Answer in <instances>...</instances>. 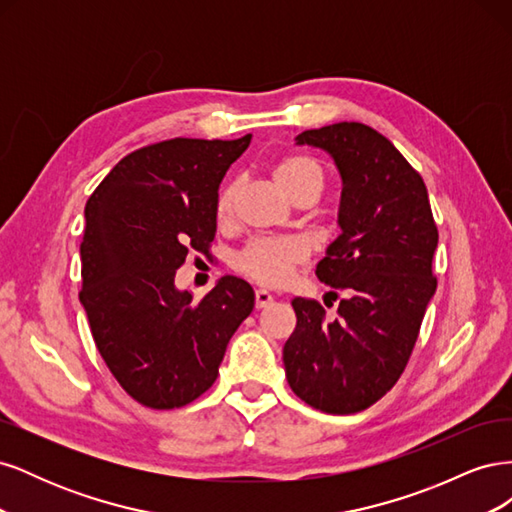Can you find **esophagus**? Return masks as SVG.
<instances>
[{
  "label": "esophagus",
  "mask_w": 512,
  "mask_h": 512,
  "mask_svg": "<svg viewBox=\"0 0 512 512\" xmlns=\"http://www.w3.org/2000/svg\"><path fill=\"white\" fill-rule=\"evenodd\" d=\"M271 301H273V297H271V294H269L267 290H256V292H254V305H256V309L269 307Z\"/></svg>",
  "instance_id": "esophagus-1"
}]
</instances>
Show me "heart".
Masks as SVG:
<instances>
[{"label":"heart","mask_w":512,"mask_h":512,"mask_svg":"<svg viewBox=\"0 0 512 512\" xmlns=\"http://www.w3.org/2000/svg\"><path fill=\"white\" fill-rule=\"evenodd\" d=\"M273 177L294 203L305 198L316 200L327 181L322 164L309 156L282 158L273 168ZM237 190L239 183L235 179L226 181L220 188L218 198H215V220L220 224H226L232 218ZM305 258V245L297 239H254L237 254L235 267L262 286H280Z\"/></svg>","instance_id":"1"}]
</instances>
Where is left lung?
Segmentation results:
<instances>
[{
  "label": "left lung",
  "instance_id": "left-lung-1",
  "mask_svg": "<svg viewBox=\"0 0 512 512\" xmlns=\"http://www.w3.org/2000/svg\"><path fill=\"white\" fill-rule=\"evenodd\" d=\"M297 145L320 147L344 181L339 235L318 280L346 290L327 320L314 299L292 301L297 314L284 367L292 393L327 414H354L389 393L410 361L438 280V226L423 177L389 138L365 123L305 130Z\"/></svg>",
  "mask_w": 512,
  "mask_h": 512
}]
</instances>
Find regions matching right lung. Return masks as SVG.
I'll list each match as a JSON object with an SVG mask.
<instances>
[{
  "mask_svg": "<svg viewBox=\"0 0 512 512\" xmlns=\"http://www.w3.org/2000/svg\"><path fill=\"white\" fill-rule=\"evenodd\" d=\"M252 141L170 138L128 153L85 205L79 299L106 367L138 404H192L218 378L254 290L224 275L203 299L175 288L190 250L209 254L215 198Z\"/></svg>",
  "mask_w": 512,
  "mask_h": 512,
  "instance_id": "right-lung-1",
  "label": "right lung"
}]
</instances>
